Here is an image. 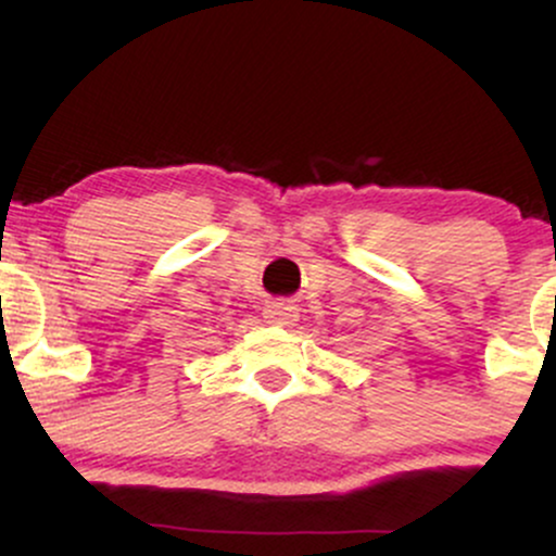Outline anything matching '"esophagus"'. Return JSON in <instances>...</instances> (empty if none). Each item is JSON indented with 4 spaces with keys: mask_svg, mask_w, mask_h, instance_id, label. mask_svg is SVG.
Listing matches in <instances>:
<instances>
[{
    "mask_svg": "<svg viewBox=\"0 0 556 556\" xmlns=\"http://www.w3.org/2000/svg\"><path fill=\"white\" fill-rule=\"evenodd\" d=\"M266 318H269V324H277V327H290V324L298 321V308L292 303H271L266 308Z\"/></svg>",
    "mask_w": 556,
    "mask_h": 556,
    "instance_id": "1",
    "label": "esophagus"
}]
</instances>
